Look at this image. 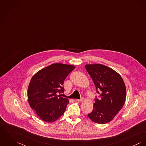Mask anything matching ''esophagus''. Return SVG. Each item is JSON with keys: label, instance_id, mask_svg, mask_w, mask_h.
<instances>
[{"label": "esophagus", "instance_id": "1", "mask_svg": "<svg viewBox=\"0 0 146 146\" xmlns=\"http://www.w3.org/2000/svg\"><path fill=\"white\" fill-rule=\"evenodd\" d=\"M83 99H84V98L82 97V98H81V99H77L76 101H78V102H81V101H82L83 100Z\"/></svg>", "mask_w": 146, "mask_h": 146}]
</instances>
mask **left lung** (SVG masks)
<instances>
[{
	"instance_id": "obj_1",
	"label": "left lung",
	"mask_w": 146,
	"mask_h": 146,
	"mask_svg": "<svg viewBox=\"0 0 146 146\" xmlns=\"http://www.w3.org/2000/svg\"><path fill=\"white\" fill-rule=\"evenodd\" d=\"M85 67L100 95L99 99H95L94 109L88 116L97 124L108 123L113 119L125 103V83L120 75L108 66L96 64H87Z\"/></svg>"
}]
</instances>
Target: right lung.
<instances>
[{"instance_id": "right-lung-1", "label": "right lung", "mask_w": 146, "mask_h": 146, "mask_svg": "<svg viewBox=\"0 0 146 146\" xmlns=\"http://www.w3.org/2000/svg\"><path fill=\"white\" fill-rule=\"evenodd\" d=\"M74 68L72 65L52 64L32 77L27 90L28 101L43 121L54 122L64 113L69 100L58 94L64 92V81Z\"/></svg>"}]
</instances>
